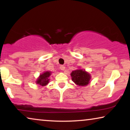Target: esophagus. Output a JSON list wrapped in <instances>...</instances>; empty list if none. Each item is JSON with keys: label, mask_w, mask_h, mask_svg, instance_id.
<instances>
[{"label": "esophagus", "mask_w": 130, "mask_h": 130, "mask_svg": "<svg viewBox=\"0 0 130 130\" xmlns=\"http://www.w3.org/2000/svg\"><path fill=\"white\" fill-rule=\"evenodd\" d=\"M60 70H61L62 71L64 70H65L64 66H60Z\"/></svg>", "instance_id": "obj_1"}]
</instances>
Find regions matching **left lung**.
Listing matches in <instances>:
<instances>
[{"mask_svg": "<svg viewBox=\"0 0 130 130\" xmlns=\"http://www.w3.org/2000/svg\"><path fill=\"white\" fill-rule=\"evenodd\" d=\"M71 77L72 80L79 86H85L90 83L91 78L90 74L85 70L77 69L71 73Z\"/></svg>", "mask_w": 130, "mask_h": 130, "instance_id": "8db88e82", "label": "left lung"}]
</instances>
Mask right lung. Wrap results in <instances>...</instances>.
Returning <instances> with one entry per match:
<instances>
[{"instance_id": "add662e5", "label": "right lung", "mask_w": 130, "mask_h": 130, "mask_svg": "<svg viewBox=\"0 0 130 130\" xmlns=\"http://www.w3.org/2000/svg\"><path fill=\"white\" fill-rule=\"evenodd\" d=\"M51 72H49V71H47V72H44L43 73L40 74L39 77L36 81L37 84L40 85L41 86H46L48 83H49V77L51 76Z\"/></svg>"}]
</instances>
